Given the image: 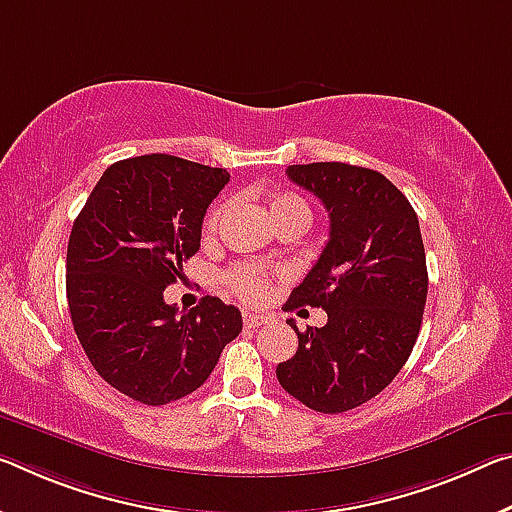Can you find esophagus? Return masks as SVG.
<instances>
[{
  "label": "esophagus",
  "mask_w": 512,
  "mask_h": 512,
  "mask_svg": "<svg viewBox=\"0 0 512 512\" xmlns=\"http://www.w3.org/2000/svg\"><path fill=\"white\" fill-rule=\"evenodd\" d=\"M266 323H269V316H264V314H257V312L243 314V326L250 328V330H255L259 326H266Z\"/></svg>",
  "instance_id": "1"
}]
</instances>
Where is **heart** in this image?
Instances as JSON below:
<instances>
[{"mask_svg": "<svg viewBox=\"0 0 512 512\" xmlns=\"http://www.w3.org/2000/svg\"><path fill=\"white\" fill-rule=\"evenodd\" d=\"M225 205H216L207 212L205 216V232H214L218 221L223 218ZM269 214L275 225L280 223H310V205H307L305 198H300L298 193H278L269 200ZM227 285L237 294L241 300H248V303H259L269 294V273L259 266L253 264H241L237 269L227 273Z\"/></svg>", "mask_w": 512, "mask_h": 512, "instance_id": "1", "label": "heart"}]
</instances>
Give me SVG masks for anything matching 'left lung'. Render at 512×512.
Listing matches in <instances>:
<instances>
[{"label":"left lung","instance_id":"8db88e82","mask_svg":"<svg viewBox=\"0 0 512 512\" xmlns=\"http://www.w3.org/2000/svg\"><path fill=\"white\" fill-rule=\"evenodd\" d=\"M287 177L323 202L330 239L285 310L323 307L328 323L298 335V351L275 369L282 389L307 408L337 415L392 383L408 362L424 316L428 271L417 214L378 170L319 161Z\"/></svg>","mask_w":512,"mask_h":512}]
</instances>
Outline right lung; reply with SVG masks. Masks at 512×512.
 Segmentation results:
<instances>
[{
    "mask_svg": "<svg viewBox=\"0 0 512 512\" xmlns=\"http://www.w3.org/2000/svg\"><path fill=\"white\" fill-rule=\"evenodd\" d=\"M230 182L173 154L111 164L72 225L66 291L77 339L111 387L145 405L196 392L241 332V312L205 296L177 314L164 300L200 250L202 218Z\"/></svg>",
    "mask_w": 512,
    "mask_h": 512,
    "instance_id": "add662e5",
    "label": "right lung"
}]
</instances>
